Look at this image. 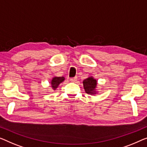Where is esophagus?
Returning <instances> with one entry per match:
<instances>
[{"label": "esophagus", "instance_id": "1", "mask_svg": "<svg viewBox=\"0 0 147 147\" xmlns=\"http://www.w3.org/2000/svg\"><path fill=\"white\" fill-rule=\"evenodd\" d=\"M70 80L71 81V82H75L76 80H77V77L76 76H75V77H73V78H71V79H70Z\"/></svg>", "mask_w": 147, "mask_h": 147}]
</instances>
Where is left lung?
<instances>
[{
    "mask_svg": "<svg viewBox=\"0 0 147 147\" xmlns=\"http://www.w3.org/2000/svg\"><path fill=\"white\" fill-rule=\"evenodd\" d=\"M83 86L85 92L90 95L96 94L98 92L97 91V80L93 76H89L86 79L83 80Z\"/></svg>",
    "mask_w": 147,
    "mask_h": 147,
    "instance_id": "left-lung-1",
    "label": "left lung"
}]
</instances>
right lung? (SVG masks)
Here are the masks:
<instances>
[{
	"instance_id": "right-lung-1",
	"label": "right lung",
	"mask_w": 147,
	"mask_h": 147,
	"mask_svg": "<svg viewBox=\"0 0 147 147\" xmlns=\"http://www.w3.org/2000/svg\"><path fill=\"white\" fill-rule=\"evenodd\" d=\"M64 80L65 77H63V76H54L51 80V85L53 90H55L59 86V85Z\"/></svg>"
}]
</instances>
